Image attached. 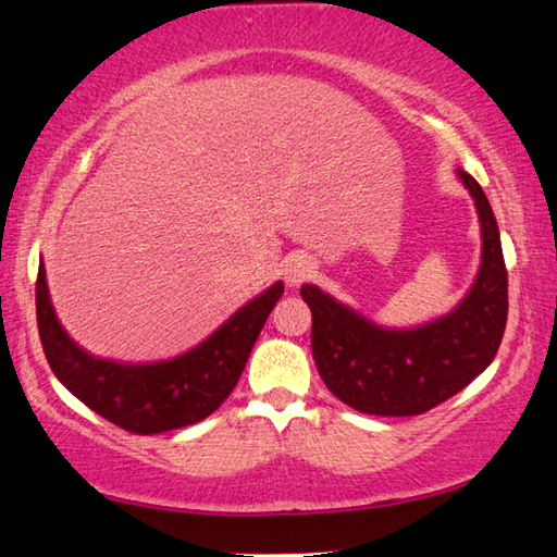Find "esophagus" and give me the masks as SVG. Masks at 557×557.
<instances>
[{
	"label": "esophagus",
	"instance_id": "1",
	"mask_svg": "<svg viewBox=\"0 0 557 557\" xmlns=\"http://www.w3.org/2000/svg\"><path fill=\"white\" fill-rule=\"evenodd\" d=\"M313 272H317V265H313V260L307 258V256H297V258H292L287 262L285 280H287L289 287H299L301 282H307V280L313 277Z\"/></svg>",
	"mask_w": 557,
	"mask_h": 557
}]
</instances>
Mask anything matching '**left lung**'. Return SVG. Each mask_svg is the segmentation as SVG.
<instances>
[{"label": "left lung", "mask_w": 557, "mask_h": 557, "mask_svg": "<svg viewBox=\"0 0 557 557\" xmlns=\"http://www.w3.org/2000/svg\"><path fill=\"white\" fill-rule=\"evenodd\" d=\"M480 214L482 262L474 285L448 317L397 331L301 285L311 309V352L321 380L356 411L417 417L468 387L497 356L507 329V265L494 211L478 180L458 170Z\"/></svg>", "instance_id": "obj_1"}]
</instances>
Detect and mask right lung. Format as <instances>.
<instances>
[{
    "label": "right lung",
    "instance_id": "1",
    "mask_svg": "<svg viewBox=\"0 0 557 557\" xmlns=\"http://www.w3.org/2000/svg\"><path fill=\"white\" fill-rule=\"evenodd\" d=\"M285 292L275 282L240 307L224 326L173 360L124 366L85 352L67 336L50 305L44 260L36 280L38 336L53 375L114 426L153 436L207 419L234 392L272 307Z\"/></svg>",
    "mask_w": 557,
    "mask_h": 557
}]
</instances>
